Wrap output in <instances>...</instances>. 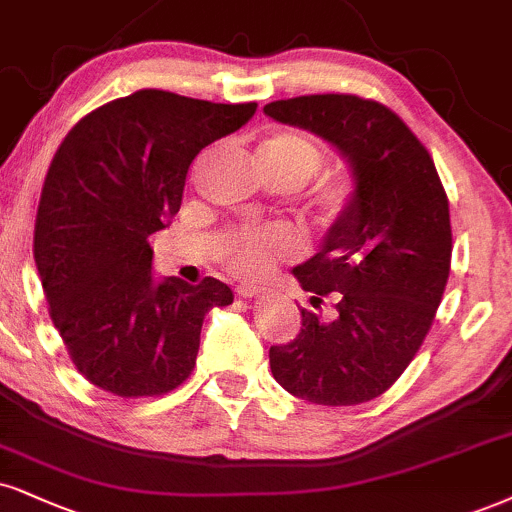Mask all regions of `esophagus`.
Here are the masks:
<instances>
[{
  "instance_id": "esophagus-1",
  "label": "esophagus",
  "mask_w": 512,
  "mask_h": 512,
  "mask_svg": "<svg viewBox=\"0 0 512 512\" xmlns=\"http://www.w3.org/2000/svg\"><path fill=\"white\" fill-rule=\"evenodd\" d=\"M237 294L244 296V299H254V296H261L263 289H258L254 285H239L237 287Z\"/></svg>"
}]
</instances>
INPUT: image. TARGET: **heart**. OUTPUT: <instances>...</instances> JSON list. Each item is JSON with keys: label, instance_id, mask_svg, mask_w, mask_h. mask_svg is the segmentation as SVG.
<instances>
[{"label": "heart", "instance_id": "heart-1", "mask_svg": "<svg viewBox=\"0 0 512 512\" xmlns=\"http://www.w3.org/2000/svg\"><path fill=\"white\" fill-rule=\"evenodd\" d=\"M258 168L263 175L294 180L296 185H306L318 170L323 168L325 154L311 137L294 130H273L263 137L256 149ZM353 199L351 182L330 178L320 182L315 189V206L325 218H337L346 211ZM301 242L294 230L285 225L266 227H235L220 239V251L230 270L239 275H261L275 266L277 261H287L299 254Z\"/></svg>", "mask_w": 512, "mask_h": 512}]
</instances>
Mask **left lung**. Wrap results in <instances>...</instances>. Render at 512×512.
<instances>
[{
  "label": "left lung",
  "instance_id": "1",
  "mask_svg": "<svg viewBox=\"0 0 512 512\" xmlns=\"http://www.w3.org/2000/svg\"><path fill=\"white\" fill-rule=\"evenodd\" d=\"M323 137L349 161L353 199L313 258L294 268L313 308L301 332L270 346L273 377L296 399L356 406L408 368L430 332L451 270L449 199L430 151L394 111L356 94H308L263 106Z\"/></svg>",
  "mask_w": 512,
  "mask_h": 512
}]
</instances>
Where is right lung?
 <instances>
[{"label":"right lung","mask_w":512,"mask_h":512,"mask_svg":"<svg viewBox=\"0 0 512 512\" xmlns=\"http://www.w3.org/2000/svg\"><path fill=\"white\" fill-rule=\"evenodd\" d=\"M254 113L256 102L140 90L63 137L42 185L33 254L54 327L94 387L140 399L192 375L204 315L230 306L232 289L216 277L156 280L149 237L180 211L199 151Z\"/></svg>","instance_id":"1"}]
</instances>
